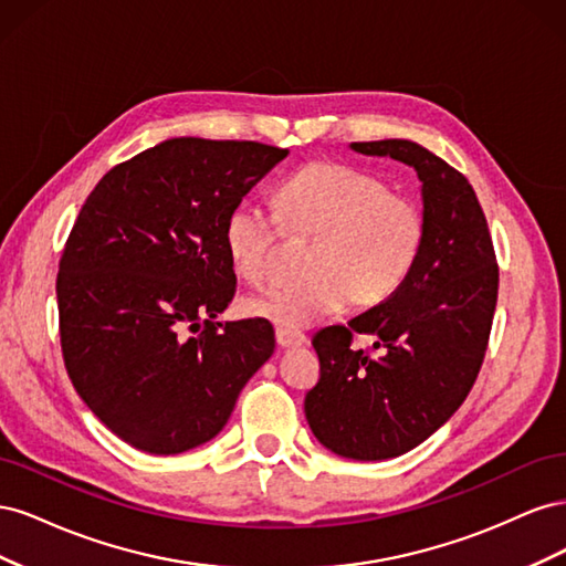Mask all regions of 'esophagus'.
I'll use <instances>...</instances> for the list:
<instances>
[{
	"mask_svg": "<svg viewBox=\"0 0 566 566\" xmlns=\"http://www.w3.org/2000/svg\"><path fill=\"white\" fill-rule=\"evenodd\" d=\"M276 342L281 347H302L306 345V335L300 331H290V328H276Z\"/></svg>",
	"mask_w": 566,
	"mask_h": 566,
	"instance_id": "obj_1",
	"label": "esophagus"
}]
</instances>
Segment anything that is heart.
Listing matches in <instances>:
<instances>
[{
	"label": "heart",
	"mask_w": 566,
	"mask_h": 566,
	"mask_svg": "<svg viewBox=\"0 0 566 566\" xmlns=\"http://www.w3.org/2000/svg\"><path fill=\"white\" fill-rule=\"evenodd\" d=\"M276 205L285 229L316 238L306 256L310 276L276 283L248 304L250 314L281 328H304L349 302L382 304L418 264L424 214L380 177L339 163H312L279 186ZM279 224L260 205H233L221 235L238 276L264 281Z\"/></svg>",
	"instance_id": "heart-1"
}]
</instances>
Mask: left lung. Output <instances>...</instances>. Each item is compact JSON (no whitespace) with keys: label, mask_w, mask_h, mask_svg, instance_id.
Instances as JSON below:
<instances>
[{"label":"left lung","mask_w":566,"mask_h":566,"mask_svg":"<svg viewBox=\"0 0 566 566\" xmlns=\"http://www.w3.org/2000/svg\"><path fill=\"white\" fill-rule=\"evenodd\" d=\"M352 148L416 169L424 243L397 295L314 335L321 378L304 413L333 453L387 460L432 437L470 394L489 345L499 264L482 205L458 169L408 139ZM354 334H373L379 354L354 348Z\"/></svg>","instance_id":"1"}]
</instances>
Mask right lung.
<instances>
[{
	"instance_id": "1",
	"label": "right lung",
	"mask_w": 566,
	"mask_h": 566,
	"mask_svg": "<svg viewBox=\"0 0 566 566\" xmlns=\"http://www.w3.org/2000/svg\"><path fill=\"white\" fill-rule=\"evenodd\" d=\"M287 148L179 136L115 165L61 254L73 387L129 447L175 455L217 437L276 347L266 318L219 323L235 293L224 219Z\"/></svg>"
}]
</instances>
